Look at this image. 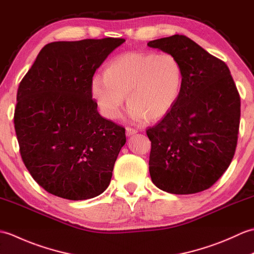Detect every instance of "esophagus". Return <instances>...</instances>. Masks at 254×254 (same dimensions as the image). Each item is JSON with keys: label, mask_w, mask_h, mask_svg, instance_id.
<instances>
[{"label": "esophagus", "mask_w": 254, "mask_h": 254, "mask_svg": "<svg viewBox=\"0 0 254 254\" xmlns=\"http://www.w3.org/2000/svg\"><path fill=\"white\" fill-rule=\"evenodd\" d=\"M136 133H137V130H136V128H133V127H127L126 128V134H127V136L134 135V134H136Z\"/></svg>", "instance_id": "obj_1"}]
</instances>
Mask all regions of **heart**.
<instances>
[{"mask_svg": "<svg viewBox=\"0 0 254 254\" xmlns=\"http://www.w3.org/2000/svg\"><path fill=\"white\" fill-rule=\"evenodd\" d=\"M182 67L170 53L127 52L108 64L104 77L91 78V96L101 115L116 120L127 96L133 121H156L175 106L182 85Z\"/></svg>", "mask_w": 254, "mask_h": 254, "instance_id": "obj_1", "label": "heart"}]
</instances>
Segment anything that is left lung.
Here are the masks:
<instances>
[{"label":"left lung","mask_w":254,"mask_h":254,"mask_svg":"<svg viewBox=\"0 0 254 254\" xmlns=\"http://www.w3.org/2000/svg\"><path fill=\"white\" fill-rule=\"evenodd\" d=\"M175 56L182 67L180 94L171 110L146 130L152 142L149 174L172 194L212 187L234 158L240 123V96L226 63L182 35L149 41Z\"/></svg>","instance_id":"obj_1"}]
</instances>
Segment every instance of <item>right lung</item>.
Returning <instances> with one entry per match:
<instances>
[{"label":"right lung","instance_id":"right-lung-1","mask_svg":"<svg viewBox=\"0 0 254 254\" xmlns=\"http://www.w3.org/2000/svg\"><path fill=\"white\" fill-rule=\"evenodd\" d=\"M124 41L51 42L19 83L14 113L19 152L34 180L53 195L87 199L109 186L126 128L99 115L90 82Z\"/></svg>","mask_w":254,"mask_h":254}]
</instances>
